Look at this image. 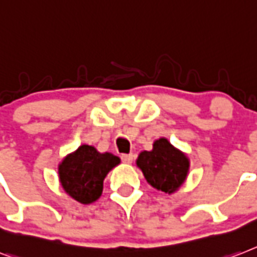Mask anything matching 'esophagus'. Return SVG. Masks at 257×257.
Listing matches in <instances>:
<instances>
[{
  "instance_id": "esophagus-1",
  "label": "esophagus",
  "mask_w": 257,
  "mask_h": 257,
  "mask_svg": "<svg viewBox=\"0 0 257 257\" xmlns=\"http://www.w3.org/2000/svg\"><path fill=\"white\" fill-rule=\"evenodd\" d=\"M120 159H122V162L126 163V164H131V163H133L134 155L133 154H124L120 156Z\"/></svg>"
}]
</instances>
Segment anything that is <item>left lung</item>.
<instances>
[{
  "instance_id": "8db88e82",
  "label": "left lung",
  "mask_w": 257,
  "mask_h": 257,
  "mask_svg": "<svg viewBox=\"0 0 257 257\" xmlns=\"http://www.w3.org/2000/svg\"><path fill=\"white\" fill-rule=\"evenodd\" d=\"M150 185L165 193H173L185 181L189 160L165 138L154 143L152 151L141 152L137 160Z\"/></svg>"
}]
</instances>
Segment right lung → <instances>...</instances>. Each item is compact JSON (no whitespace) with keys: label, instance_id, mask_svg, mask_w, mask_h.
<instances>
[{"label":"right lung","instance_id":"add662e5","mask_svg":"<svg viewBox=\"0 0 257 257\" xmlns=\"http://www.w3.org/2000/svg\"><path fill=\"white\" fill-rule=\"evenodd\" d=\"M119 158L105 152L99 154L92 146H80L59 165V177L65 192L81 203H92L99 198L103 179Z\"/></svg>","mask_w":257,"mask_h":257}]
</instances>
